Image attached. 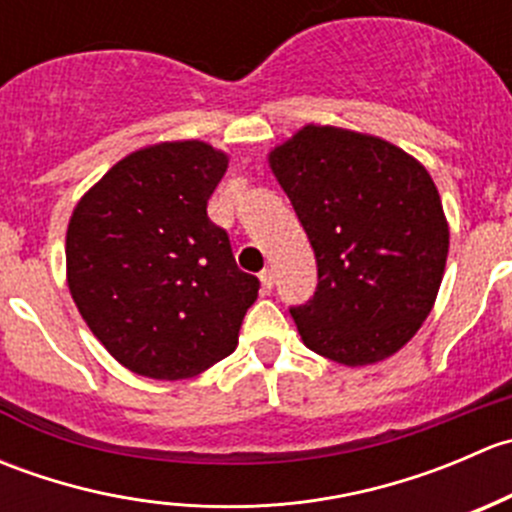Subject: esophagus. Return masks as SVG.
Returning a JSON list of instances; mask_svg holds the SVG:
<instances>
[{
    "label": "esophagus",
    "mask_w": 512,
    "mask_h": 512,
    "mask_svg": "<svg viewBox=\"0 0 512 512\" xmlns=\"http://www.w3.org/2000/svg\"><path fill=\"white\" fill-rule=\"evenodd\" d=\"M260 282H262V289H265V292H272V287H275V272H272L270 267H267V270H262Z\"/></svg>",
    "instance_id": "1"
}]
</instances>
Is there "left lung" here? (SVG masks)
Here are the masks:
<instances>
[{"instance_id":"left-lung-1","label":"left lung","mask_w":512,"mask_h":512,"mask_svg":"<svg viewBox=\"0 0 512 512\" xmlns=\"http://www.w3.org/2000/svg\"><path fill=\"white\" fill-rule=\"evenodd\" d=\"M317 257V292L289 307L302 342L344 366L396 354L436 302L448 223L428 170L366 133L304 126L270 153Z\"/></svg>"}]
</instances>
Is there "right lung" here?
I'll list each match as a JSON object with an SVG mask.
<instances>
[{"instance_id": "obj_1", "label": "right lung", "mask_w": 512, "mask_h": 512, "mask_svg": "<svg viewBox=\"0 0 512 512\" xmlns=\"http://www.w3.org/2000/svg\"><path fill=\"white\" fill-rule=\"evenodd\" d=\"M227 156L203 141L141 148L79 200L66 280L108 354L141 376H198L235 352L260 280L208 218Z\"/></svg>"}]
</instances>
